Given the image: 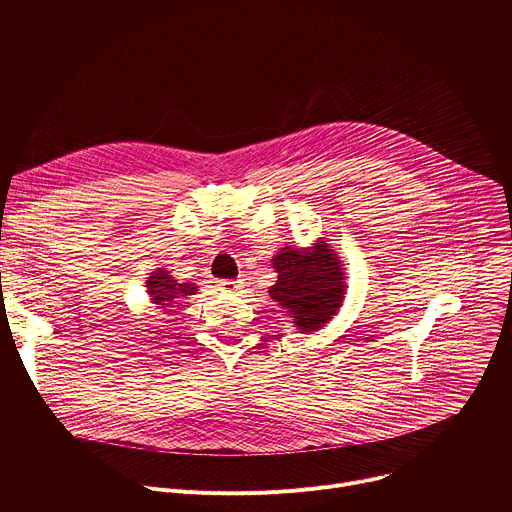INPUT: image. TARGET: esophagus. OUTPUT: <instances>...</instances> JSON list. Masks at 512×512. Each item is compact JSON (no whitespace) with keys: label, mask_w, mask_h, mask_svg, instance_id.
I'll list each match as a JSON object with an SVG mask.
<instances>
[{"label":"esophagus","mask_w":512,"mask_h":512,"mask_svg":"<svg viewBox=\"0 0 512 512\" xmlns=\"http://www.w3.org/2000/svg\"><path fill=\"white\" fill-rule=\"evenodd\" d=\"M218 287H221L223 291H229V294H235V291L241 287V283L233 281V279H223V281H218Z\"/></svg>","instance_id":"obj_1"}]
</instances>
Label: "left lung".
<instances>
[{
    "label": "left lung",
    "mask_w": 512,
    "mask_h": 512,
    "mask_svg": "<svg viewBox=\"0 0 512 512\" xmlns=\"http://www.w3.org/2000/svg\"><path fill=\"white\" fill-rule=\"evenodd\" d=\"M271 265L277 281L269 296L302 334L318 332L338 314L346 298V273L342 257L324 237L306 249L281 247Z\"/></svg>",
    "instance_id": "1"
}]
</instances>
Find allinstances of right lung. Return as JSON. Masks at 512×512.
<instances>
[{"label":"right lung","instance_id":"right-lung-1","mask_svg":"<svg viewBox=\"0 0 512 512\" xmlns=\"http://www.w3.org/2000/svg\"><path fill=\"white\" fill-rule=\"evenodd\" d=\"M145 291H148L150 304L156 310H166L184 300L186 296H194L198 291V285L194 283H178V279L172 277V273L166 267H158L145 279Z\"/></svg>","mask_w":512,"mask_h":512}]
</instances>
